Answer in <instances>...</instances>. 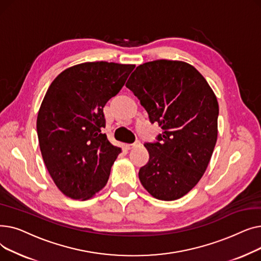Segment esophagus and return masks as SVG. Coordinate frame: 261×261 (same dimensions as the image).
<instances>
[{"label":"esophagus","instance_id":"esophagus-1","mask_svg":"<svg viewBox=\"0 0 261 261\" xmlns=\"http://www.w3.org/2000/svg\"><path fill=\"white\" fill-rule=\"evenodd\" d=\"M141 145V141L140 140H138L136 142H134L133 144H129V145H127V148L128 149H133V148H135V147H139Z\"/></svg>","mask_w":261,"mask_h":261}]
</instances>
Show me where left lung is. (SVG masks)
Masks as SVG:
<instances>
[{
    "mask_svg": "<svg viewBox=\"0 0 261 261\" xmlns=\"http://www.w3.org/2000/svg\"><path fill=\"white\" fill-rule=\"evenodd\" d=\"M126 87L163 132L145 143L149 161L141 167L142 185L154 198L185 196L207 168L218 135L219 106L207 81L186 62L155 60L141 64Z\"/></svg>",
    "mask_w": 261,
    "mask_h": 261,
    "instance_id": "obj_1",
    "label": "left lung"
}]
</instances>
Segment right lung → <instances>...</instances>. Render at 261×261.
I'll return each instance as SVG.
<instances>
[{"mask_svg":"<svg viewBox=\"0 0 261 261\" xmlns=\"http://www.w3.org/2000/svg\"><path fill=\"white\" fill-rule=\"evenodd\" d=\"M134 65L87 62L59 74L41 103L37 132L41 153L55 184L76 200H87L107 184L120 148L109 142L103 107Z\"/></svg>","mask_w":261,"mask_h":261,"instance_id":"right-lung-1","label":"right lung"}]
</instances>
